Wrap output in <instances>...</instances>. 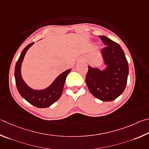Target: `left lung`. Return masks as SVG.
I'll return each mask as SVG.
<instances>
[{"label":"left lung","instance_id":"1","mask_svg":"<svg viewBox=\"0 0 149 149\" xmlns=\"http://www.w3.org/2000/svg\"><path fill=\"white\" fill-rule=\"evenodd\" d=\"M106 46L101 53L107 67L101 70L88 66L86 82L91 93L103 101H111L125 90L129 73L128 63L118 43L105 36H99Z\"/></svg>","mask_w":149,"mask_h":149}]
</instances>
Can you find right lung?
Segmentation results:
<instances>
[{"mask_svg":"<svg viewBox=\"0 0 149 149\" xmlns=\"http://www.w3.org/2000/svg\"><path fill=\"white\" fill-rule=\"evenodd\" d=\"M31 43L23 49L15 67V80L17 89L23 98L31 105L38 108L48 107L59 100L62 94L65 80L70 69L65 70L57 77L48 88L42 90L31 89L25 84L21 74V67L23 58L28 49L33 45Z\"/></svg>","mask_w":149,"mask_h":149,"instance_id":"obj_1","label":"right lung"}]
</instances>
